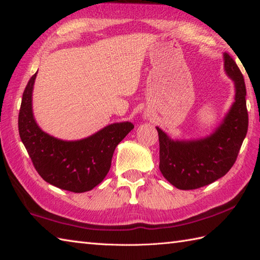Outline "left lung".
<instances>
[{"mask_svg":"<svg viewBox=\"0 0 260 260\" xmlns=\"http://www.w3.org/2000/svg\"><path fill=\"white\" fill-rule=\"evenodd\" d=\"M224 70L235 82V103L211 135L194 141H173L156 127L159 171L180 190H194L222 178L233 168L248 131L246 85L238 66L223 53Z\"/></svg>","mask_w":260,"mask_h":260,"instance_id":"left-lung-1","label":"left lung"}]
</instances>
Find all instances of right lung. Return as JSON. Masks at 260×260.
I'll return each mask as SVG.
<instances>
[{
    "label": "right lung",
    "instance_id": "right-lung-1",
    "mask_svg": "<svg viewBox=\"0 0 260 260\" xmlns=\"http://www.w3.org/2000/svg\"><path fill=\"white\" fill-rule=\"evenodd\" d=\"M37 73L22 96L19 133L37 172L59 189L90 191L107 175L116 146L134 128L129 121L115 123L79 141H62L45 133L32 113V90Z\"/></svg>",
    "mask_w": 260,
    "mask_h": 260
}]
</instances>
